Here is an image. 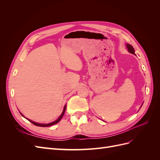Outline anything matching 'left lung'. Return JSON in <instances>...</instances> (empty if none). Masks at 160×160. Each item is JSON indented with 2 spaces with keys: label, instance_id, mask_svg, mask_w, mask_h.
<instances>
[{
  "label": "left lung",
  "instance_id": "left-lung-1",
  "mask_svg": "<svg viewBox=\"0 0 160 160\" xmlns=\"http://www.w3.org/2000/svg\"><path fill=\"white\" fill-rule=\"evenodd\" d=\"M126 48L128 49V51L130 52V53H132V54H133V55H135V50H134V49H133V47L131 45H129V44H126ZM143 103H142V105H143ZM142 105H141V107H140V108H142Z\"/></svg>",
  "mask_w": 160,
  "mask_h": 160
}]
</instances>
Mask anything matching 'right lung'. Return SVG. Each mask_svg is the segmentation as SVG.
<instances>
[{"mask_svg": "<svg viewBox=\"0 0 160 160\" xmlns=\"http://www.w3.org/2000/svg\"><path fill=\"white\" fill-rule=\"evenodd\" d=\"M65 109H66V105L64 106L63 111H62V113L61 114V115L59 116V117L55 121H54V122H52L49 123H39L35 122H33V121H32V120H31V119H27V118H26L25 117V116H24V115H23L21 112H20V113H21V115L22 116V117H24L25 118H26L28 121H29V122H30L31 123H32V124H34L35 125H37V126H39V127H49V126H51V125H55V124L57 123L58 122H60V120L61 119V118H62V116H63V115H64V113H65Z\"/></svg>", "mask_w": 160, "mask_h": 160, "instance_id": "add662e5", "label": "right lung"}]
</instances>
